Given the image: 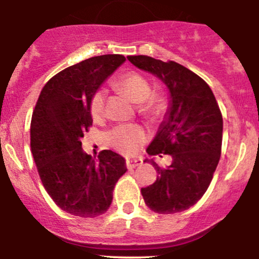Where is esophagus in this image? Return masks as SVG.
<instances>
[{
    "label": "esophagus",
    "instance_id": "1",
    "mask_svg": "<svg viewBox=\"0 0 259 259\" xmlns=\"http://www.w3.org/2000/svg\"><path fill=\"white\" fill-rule=\"evenodd\" d=\"M142 164V159H126V168L127 169H134L138 165Z\"/></svg>",
    "mask_w": 259,
    "mask_h": 259
}]
</instances>
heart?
<instances>
[{
    "mask_svg": "<svg viewBox=\"0 0 259 259\" xmlns=\"http://www.w3.org/2000/svg\"><path fill=\"white\" fill-rule=\"evenodd\" d=\"M115 89L129 97L135 105H139V111L144 117L153 119L162 111L159 100L152 97V86L145 76L138 73H126L115 80ZM106 91L99 89L94 92L90 100V113L95 120H101L105 117ZM146 141V134L139 125L115 126L108 133V142L115 151L125 156H134L139 152L140 147Z\"/></svg>",
    "mask_w": 259,
    "mask_h": 259,
    "instance_id": "1",
    "label": "heart"
}]
</instances>
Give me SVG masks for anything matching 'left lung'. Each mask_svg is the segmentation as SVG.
I'll return each mask as SVG.
<instances>
[{
	"label": "left lung",
	"mask_w": 259,
	"mask_h": 259,
	"mask_svg": "<svg viewBox=\"0 0 259 259\" xmlns=\"http://www.w3.org/2000/svg\"><path fill=\"white\" fill-rule=\"evenodd\" d=\"M127 59L158 78L169 91L164 120L146 152L170 154L171 164L160 168L153 159H146L158 175L152 185L142 187V197L159 214L183 212L204 195L218 165L223 139L221 109L207 82L184 65L148 56H127Z\"/></svg>",
	"instance_id": "1"
}]
</instances>
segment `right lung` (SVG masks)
I'll return each instance as SVG.
<instances>
[{
  "mask_svg": "<svg viewBox=\"0 0 259 259\" xmlns=\"http://www.w3.org/2000/svg\"><path fill=\"white\" fill-rule=\"evenodd\" d=\"M125 62L121 55L91 57L52 76L32 112L30 146L47 194L64 212L94 218L107 212L125 159L103 150L95 159L80 139L92 125L90 100L102 82Z\"/></svg>",
  "mask_w": 259,
  "mask_h": 259,
  "instance_id": "add662e5",
  "label": "right lung"
}]
</instances>
